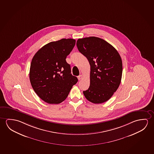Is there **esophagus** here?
<instances>
[{"instance_id": "obj_1", "label": "esophagus", "mask_w": 154, "mask_h": 154, "mask_svg": "<svg viewBox=\"0 0 154 154\" xmlns=\"http://www.w3.org/2000/svg\"><path fill=\"white\" fill-rule=\"evenodd\" d=\"M83 76L82 75H79V76H78V80H81V79H82V78H83Z\"/></svg>"}]
</instances>
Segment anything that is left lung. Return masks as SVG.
<instances>
[{"label": "left lung", "instance_id": "1", "mask_svg": "<svg viewBox=\"0 0 154 154\" xmlns=\"http://www.w3.org/2000/svg\"><path fill=\"white\" fill-rule=\"evenodd\" d=\"M76 45L91 66L90 86L83 91L85 97L93 103L106 102L121 83L123 66L120 55L112 45L98 37L78 39Z\"/></svg>", "mask_w": 154, "mask_h": 154}]
</instances>
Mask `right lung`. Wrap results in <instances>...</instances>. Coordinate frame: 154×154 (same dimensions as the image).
Instances as JSON below:
<instances>
[{
  "label": "right lung",
  "mask_w": 154,
  "mask_h": 154,
  "mask_svg": "<svg viewBox=\"0 0 154 154\" xmlns=\"http://www.w3.org/2000/svg\"><path fill=\"white\" fill-rule=\"evenodd\" d=\"M73 39H62L44 45L31 61L29 78L35 93L44 101L59 104L78 82L71 75L66 57L75 45Z\"/></svg>",
  "instance_id": "obj_1"
}]
</instances>
